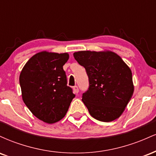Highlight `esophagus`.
I'll list each match as a JSON object with an SVG mask.
<instances>
[{"instance_id":"obj_1","label":"esophagus","mask_w":156,"mask_h":156,"mask_svg":"<svg viewBox=\"0 0 156 156\" xmlns=\"http://www.w3.org/2000/svg\"><path fill=\"white\" fill-rule=\"evenodd\" d=\"M73 91H74V92L76 93V94H78V92H79L78 87H77V86H74V87H73Z\"/></svg>"}]
</instances>
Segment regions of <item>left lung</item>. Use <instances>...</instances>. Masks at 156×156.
I'll list each match as a JSON object with an SVG mask.
<instances>
[{
  "label": "left lung",
  "instance_id": "8db88e82",
  "mask_svg": "<svg viewBox=\"0 0 156 156\" xmlns=\"http://www.w3.org/2000/svg\"><path fill=\"white\" fill-rule=\"evenodd\" d=\"M73 55L88 76L89 86L82 101L91 116L106 122L120 117L133 94L130 68L111 51H78Z\"/></svg>",
  "mask_w": 156,
  "mask_h": 156
}]
</instances>
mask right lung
I'll return each instance as SVG.
<instances>
[{
  "label": "right lung",
  "instance_id": "1",
  "mask_svg": "<svg viewBox=\"0 0 156 156\" xmlns=\"http://www.w3.org/2000/svg\"><path fill=\"white\" fill-rule=\"evenodd\" d=\"M68 53H37L27 62L20 75L23 100L32 114L44 122L55 123L67 114L73 99L64 64Z\"/></svg>",
  "mask_w": 156,
  "mask_h": 156
}]
</instances>
